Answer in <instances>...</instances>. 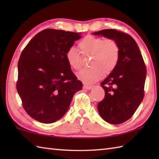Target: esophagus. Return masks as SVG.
Returning a JSON list of instances; mask_svg holds the SVG:
<instances>
[{
  "label": "esophagus",
  "mask_w": 159,
  "mask_h": 159,
  "mask_svg": "<svg viewBox=\"0 0 159 159\" xmlns=\"http://www.w3.org/2000/svg\"><path fill=\"white\" fill-rule=\"evenodd\" d=\"M92 86H89V85H84L83 86V89H85L87 90L92 89Z\"/></svg>",
  "instance_id": "esophagus-1"
}]
</instances>
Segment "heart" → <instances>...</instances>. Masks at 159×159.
I'll return each mask as SVG.
<instances>
[{
    "label": "heart",
    "mask_w": 159,
    "mask_h": 159,
    "mask_svg": "<svg viewBox=\"0 0 159 159\" xmlns=\"http://www.w3.org/2000/svg\"><path fill=\"white\" fill-rule=\"evenodd\" d=\"M79 47L83 56L92 57L89 63L91 67L78 74V78L86 84L96 83L102 77V74H109L119 62L120 47L113 39L87 35L79 42ZM66 58L72 68L75 70L81 69L83 57L74 47L67 50Z\"/></svg>",
    "instance_id": "1"
}]
</instances>
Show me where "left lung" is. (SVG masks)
Returning a JSON list of instances; mask_svg holds the SVG:
<instances>
[{
    "instance_id": "obj_1",
    "label": "left lung",
    "mask_w": 159,
    "mask_h": 159,
    "mask_svg": "<svg viewBox=\"0 0 159 159\" xmlns=\"http://www.w3.org/2000/svg\"><path fill=\"white\" fill-rule=\"evenodd\" d=\"M92 34L113 39L120 47L119 62L100 84L105 96L98 104V111L108 123L121 124L133 116L143 99L146 65L130 35L116 29H104Z\"/></svg>"
}]
</instances>
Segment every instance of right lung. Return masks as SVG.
<instances>
[{
    "label": "right lung",
    "instance_id": "obj_1",
    "mask_svg": "<svg viewBox=\"0 0 159 159\" xmlns=\"http://www.w3.org/2000/svg\"><path fill=\"white\" fill-rule=\"evenodd\" d=\"M82 33L48 29L38 33L23 50L18 64L17 91L33 119L50 124L60 120L74 93L82 89L67 62L66 53Z\"/></svg>",
    "mask_w": 159,
    "mask_h": 159
}]
</instances>
